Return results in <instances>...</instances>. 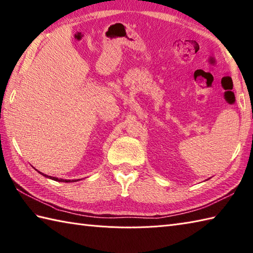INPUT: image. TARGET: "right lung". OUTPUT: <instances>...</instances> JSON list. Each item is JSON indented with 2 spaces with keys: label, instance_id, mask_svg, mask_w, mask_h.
Returning <instances> with one entry per match:
<instances>
[{
  "label": "right lung",
  "instance_id": "add662e5",
  "mask_svg": "<svg viewBox=\"0 0 253 253\" xmlns=\"http://www.w3.org/2000/svg\"><path fill=\"white\" fill-rule=\"evenodd\" d=\"M40 173V171H39ZM41 175H43V176H45V177H47V178H50V179H53V180H56V181H62V182H69V181H76V180H69V179H58L57 177H52V176H47V175H45V174H42V173H40Z\"/></svg>",
  "mask_w": 253,
  "mask_h": 253
}]
</instances>
